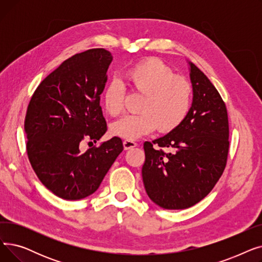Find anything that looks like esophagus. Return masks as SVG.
Wrapping results in <instances>:
<instances>
[{
	"mask_svg": "<svg viewBox=\"0 0 262 262\" xmlns=\"http://www.w3.org/2000/svg\"><path fill=\"white\" fill-rule=\"evenodd\" d=\"M123 145H124V148H125V149H130V148L137 146V143L134 140H124Z\"/></svg>",
	"mask_w": 262,
	"mask_h": 262,
	"instance_id": "1",
	"label": "esophagus"
}]
</instances>
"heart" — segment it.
<instances>
[{"label":"heart","mask_w":262,"mask_h":262,"mask_svg":"<svg viewBox=\"0 0 262 262\" xmlns=\"http://www.w3.org/2000/svg\"><path fill=\"white\" fill-rule=\"evenodd\" d=\"M124 85L130 91L142 93L139 113L122 117L112 125L115 136L135 140L152 133L177 128L187 118L192 102L190 82L176 75L159 59L150 58L129 68L123 76ZM124 88L118 82L110 84L103 94V106L113 117L123 110Z\"/></svg>","instance_id":"heart-1"}]
</instances>
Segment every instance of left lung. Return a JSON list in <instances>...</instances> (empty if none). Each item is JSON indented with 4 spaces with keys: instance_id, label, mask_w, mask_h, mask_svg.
Segmentation results:
<instances>
[{
    "instance_id": "8db88e82",
    "label": "left lung",
    "mask_w": 262,
    "mask_h": 262,
    "mask_svg": "<svg viewBox=\"0 0 262 262\" xmlns=\"http://www.w3.org/2000/svg\"><path fill=\"white\" fill-rule=\"evenodd\" d=\"M190 77L193 102L185 121L168 135L143 143L144 188L148 198L164 209H186L201 202L222 176L227 162L226 105L193 63H190Z\"/></svg>"
}]
</instances>
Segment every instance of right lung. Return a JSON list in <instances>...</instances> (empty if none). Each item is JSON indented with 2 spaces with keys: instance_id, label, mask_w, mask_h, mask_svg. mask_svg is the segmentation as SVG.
Returning a JSON list of instances; mask_svg holds the SVG:
<instances>
[{
  "instance_id": "add662e5",
  "label": "right lung",
  "mask_w": 262,
  "mask_h": 262,
  "mask_svg": "<svg viewBox=\"0 0 262 262\" xmlns=\"http://www.w3.org/2000/svg\"><path fill=\"white\" fill-rule=\"evenodd\" d=\"M113 56L105 49L73 55L35 90L26 109V153L39 181L67 201L94 193L123 150L114 137L80 152L107 132L100 106Z\"/></svg>"
}]
</instances>
